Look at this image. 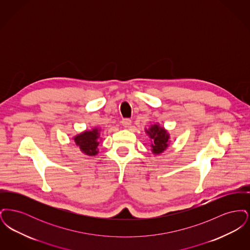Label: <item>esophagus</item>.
I'll list each match as a JSON object with an SVG mask.
<instances>
[{
  "label": "esophagus",
  "mask_w": 250,
  "mask_h": 250,
  "mask_svg": "<svg viewBox=\"0 0 250 250\" xmlns=\"http://www.w3.org/2000/svg\"><path fill=\"white\" fill-rule=\"evenodd\" d=\"M122 125L125 128H128L130 127L131 125V120L128 118H125V119L122 120Z\"/></svg>",
  "instance_id": "obj_1"
}]
</instances>
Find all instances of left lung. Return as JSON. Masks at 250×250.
<instances>
[{
	"label": "left lung",
	"instance_id": "1",
	"mask_svg": "<svg viewBox=\"0 0 250 250\" xmlns=\"http://www.w3.org/2000/svg\"><path fill=\"white\" fill-rule=\"evenodd\" d=\"M147 135L152 141V152L155 155H159L163 153L169 143V134L164 128L159 126L158 124H155L150 126L149 129H145Z\"/></svg>",
	"mask_w": 250,
	"mask_h": 250
}]
</instances>
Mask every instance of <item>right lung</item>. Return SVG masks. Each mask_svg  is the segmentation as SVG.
<instances>
[{
  "label": "right lung",
  "instance_id": "obj_1",
  "mask_svg": "<svg viewBox=\"0 0 250 250\" xmlns=\"http://www.w3.org/2000/svg\"><path fill=\"white\" fill-rule=\"evenodd\" d=\"M99 128L95 127L92 130L84 131L74 137V142L80 147L81 151L87 155H96L98 154L97 146L99 144L100 133Z\"/></svg>",
  "mask_w": 250,
  "mask_h": 250
}]
</instances>
